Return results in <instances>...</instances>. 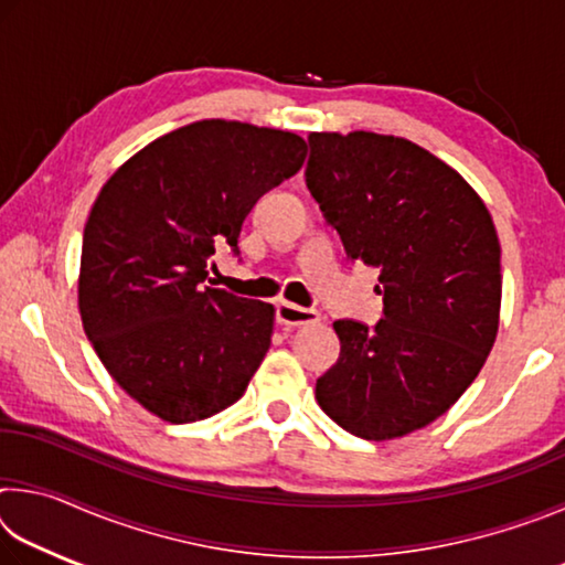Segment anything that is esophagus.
Instances as JSON below:
<instances>
[{
	"instance_id": "esophagus-1",
	"label": "esophagus",
	"mask_w": 565,
	"mask_h": 565,
	"mask_svg": "<svg viewBox=\"0 0 565 565\" xmlns=\"http://www.w3.org/2000/svg\"><path fill=\"white\" fill-rule=\"evenodd\" d=\"M319 319L321 313L317 309H303V306H296L289 301L276 303V323H279V327H306V323H317Z\"/></svg>"
}]
</instances>
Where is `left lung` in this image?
Listing matches in <instances>:
<instances>
[{
	"mask_svg": "<svg viewBox=\"0 0 565 565\" xmlns=\"http://www.w3.org/2000/svg\"><path fill=\"white\" fill-rule=\"evenodd\" d=\"M306 186L351 262L376 266L384 319L333 321L339 361L317 381L323 414L388 441L446 414L495 341L501 244L456 169L401 137L313 131Z\"/></svg>",
	"mask_w": 565,
	"mask_h": 565,
	"instance_id": "obj_1",
	"label": "left lung"
}]
</instances>
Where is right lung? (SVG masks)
I'll return each instance as SVG.
<instances>
[{"mask_svg": "<svg viewBox=\"0 0 565 565\" xmlns=\"http://www.w3.org/2000/svg\"><path fill=\"white\" fill-rule=\"evenodd\" d=\"M291 131L204 119L151 141L102 186L84 226L79 313L104 369L169 424L244 396L271 347L274 306L205 284L218 244L294 177Z\"/></svg>", "mask_w": 565, "mask_h": 565, "instance_id": "right-lung-1", "label": "right lung"}]
</instances>
